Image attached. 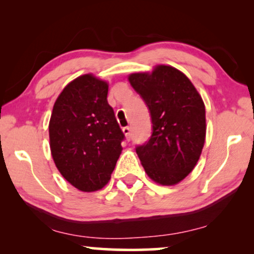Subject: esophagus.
<instances>
[{"label": "esophagus", "instance_id": "1", "mask_svg": "<svg viewBox=\"0 0 254 254\" xmlns=\"http://www.w3.org/2000/svg\"><path fill=\"white\" fill-rule=\"evenodd\" d=\"M123 131H124V134L126 135V137L128 138V140H129L130 138V127L129 126H126V127H124L123 128Z\"/></svg>", "mask_w": 254, "mask_h": 254}]
</instances>
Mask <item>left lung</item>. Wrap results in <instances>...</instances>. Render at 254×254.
<instances>
[{
	"mask_svg": "<svg viewBox=\"0 0 254 254\" xmlns=\"http://www.w3.org/2000/svg\"><path fill=\"white\" fill-rule=\"evenodd\" d=\"M129 83L150 112L152 134L136 154L154 182L176 185L192 172L206 138L202 98L185 74L171 65L129 75Z\"/></svg>",
	"mask_w": 254,
	"mask_h": 254,
	"instance_id": "left-lung-1",
	"label": "left lung"
}]
</instances>
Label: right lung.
Masks as SVG:
<instances>
[{"label":"right lung","instance_id":"add662e5","mask_svg":"<svg viewBox=\"0 0 254 254\" xmlns=\"http://www.w3.org/2000/svg\"><path fill=\"white\" fill-rule=\"evenodd\" d=\"M109 85L85 74L69 83L50 120L52 157L64 178L83 192L103 189L123 150L125 134L107 103Z\"/></svg>","mask_w":254,"mask_h":254}]
</instances>
